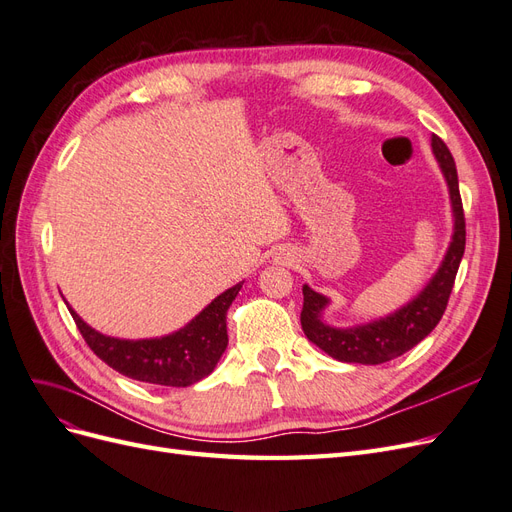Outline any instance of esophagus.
<instances>
[{
    "label": "esophagus",
    "instance_id": "34e87169",
    "mask_svg": "<svg viewBox=\"0 0 512 512\" xmlns=\"http://www.w3.org/2000/svg\"><path fill=\"white\" fill-rule=\"evenodd\" d=\"M275 262H277V265H286V267H290V265H294V262H297V256H294V252H292V250H282V252H277Z\"/></svg>",
    "mask_w": 512,
    "mask_h": 512
}]
</instances>
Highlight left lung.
<instances>
[{"mask_svg": "<svg viewBox=\"0 0 512 512\" xmlns=\"http://www.w3.org/2000/svg\"><path fill=\"white\" fill-rule=\"evenodd\" d=\"M431 153L440 166V173L448 188V198H451L453 235L440 267L429 277V282L418 290L416 297L397 307L395 312L376 320L352 324V327H333V324L324 320V309L331 305V299L303 284V333L309 342L316 344L337 361L361 365H380L393 361L397 356L412 350L418 342H423L436 329V324L444 314L455 284L459 262L463 258V250H466V220H463L455 160L436 134H431Z\"/></svg>", "mask_w": 512, "mask_h": 512, "instance_id": "1", "label": "left lung"}]
</instances>
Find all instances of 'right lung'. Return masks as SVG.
Wrapping results in <instances>:
<instances>
[{"mask_svg": "<svg viewBox=\"0 0 512 512\" xmlns=\"http://www.w3.org/2000/svg\"><path fill=\"white\" fill-rule=\"evenodd\" d=\"M243 282L218 294L185 327L149 339H119L96 331L74 312L70 314L96 356L119 374L162 386H192L207 378L228 346L226 312Z\"/></svg>", "mask_w": 512, "mask_h": 512, "instance_id": "add662e5", "label": "right lung"}]
</instances>
